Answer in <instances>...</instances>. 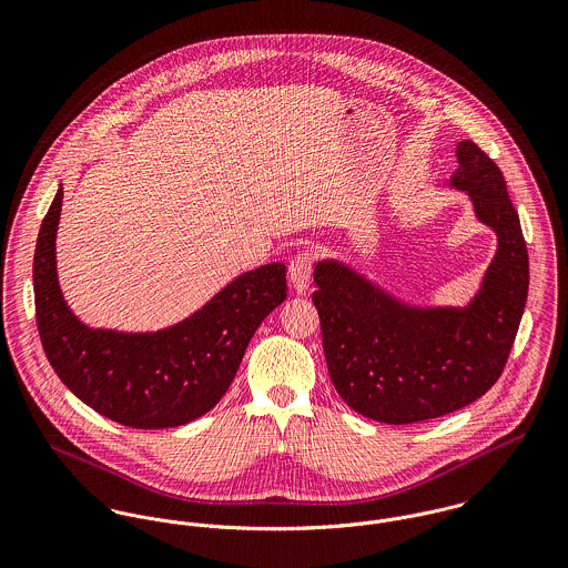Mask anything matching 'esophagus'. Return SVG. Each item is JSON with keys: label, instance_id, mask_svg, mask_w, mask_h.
I'll list each match as a JSON object with an SVG mask.
<instances>
[{"label": "esophagus", "instance_id": "esophagus-1", "mask_svg": "<svg viewBox=\"0 0 568 568\" xmlns=\"http://www.w3.org/2000/svg\"><path fill=\"white\" fill-rule=\"evenodd\" d=\"M313 264H315V255L311 251H300L291 264H288V280L291 286L297 293H306L308 284H311V275H313Z\"/></svg>", "mask_w": 568, "mask_h": 568}]
</instances>
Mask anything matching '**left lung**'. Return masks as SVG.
Listing matches in <instances>:
<instances>
[{"mask_svg": "<svg viewBox=\"0 0 568 568\" xmlns=\"http://www.w3.org/2000/svg\"><path fill=\"white\" fill-rule=\"evenodd\" d=\"M450 185L466 190L498 248L466 308H415L349 266L324 260L313 293L325 363L338 396L385 424L433 419L475 403L500 378L529 291V255L503 172L459 142Z\"/></svg>", "mask_w": 568, "mask_h": 568, "instance_id": "left-lung-1", "label": "left lung"}]
</instances>
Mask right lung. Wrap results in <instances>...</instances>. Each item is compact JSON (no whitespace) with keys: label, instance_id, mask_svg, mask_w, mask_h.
I'll list each match as a JSON object with an SVG mask.
<instances>
[{"label":"right lung","instance_id":"add662e5","mask_svg":"<svg viewBox=\"0 0 568 568\" xmlns=\"http://www.w3.org/2000/svg\"><path fill=\"white\" fill-rule=\"evenodd\" d=\"M59 187L37 239V327L63 385L95 413L131 428L187 424L225 396L264 317L286 300V266L243 273L199 313L160 332L93 329L68 308L57 280Z\"/></svg>","mask_w":568,"mask_h":568}]
</instances>
